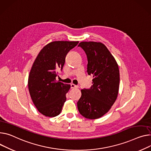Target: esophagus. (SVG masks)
I'll use <instances>...</instances> for the list:
<instances>
[{"instance_id": "1", "label": "esophagus", "mask_w": 151, "mask_h": 151, "mask_svg": "<svg viewBox=\"0 0 151 151\" xmlns=\"http://www.w3.org/2000/svg\"><path fill=\"white\" fill-rule=\"evenodd\" d=\"M78 86L77 85H74V84H73V83H72V84H71V88H72V89H76V88H78Z\"/></svg>"}]
</instances>
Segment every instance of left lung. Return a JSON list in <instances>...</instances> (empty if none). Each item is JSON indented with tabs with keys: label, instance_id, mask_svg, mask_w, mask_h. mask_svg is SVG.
<instances>
[{
	"label": "left lung",
	"instance_id": "1",
	"mask_svg": "<svg viewBox=\"0 0 151 151\" xmlns=\"http://www.w3.org/2000/svg\"><path fill=\"white\" fill-rule=\"evenodd\" d=\"M78 46L85 52L87 73L94 77L89 89L81 90L78 110L86 119H99L109 111L117 99L120 83L119 66L106 46L100 42H82Z\"/></svg>",
	"mask_w": 151,
	"mask_h": 151
}]
</instances>
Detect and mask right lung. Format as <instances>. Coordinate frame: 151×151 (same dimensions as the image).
Instances as JSON below:
<instances>
[{
  "mask_svg": "<svg viewBox=\"0 0 151 151\" xmlns=\"http://www.w3.org/2000/svg\"><path fill=\"white\" fill-rule=\"evenodd\" d=\"M78 42L54 41L45 46L34 62L28 77V89L39 112L46 117L59 115L71 88L56 80L68 52Z\"/></svg>",
  "mask_w": 151,
  "mask_h": 151,
  "instance_id": "obj_1",
  "label": "right lung"
}]
</instances>
